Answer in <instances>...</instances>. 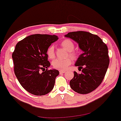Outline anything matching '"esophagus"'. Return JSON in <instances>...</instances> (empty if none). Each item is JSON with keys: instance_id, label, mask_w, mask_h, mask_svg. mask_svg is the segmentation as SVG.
Listing matches in <instances>:
<instances>
[{"instance_id": "esophagus-1", "label": "esophagus", "mask_w": 121, "mask_h": 121, "mask_svg": "<svg viewBox=\"0 0 121 121\" xmlns=\"http://www.w3.org/2000/svg\"><path fill=\"white\" fill-rule=\"evenodd\" d=\"M60 73H64L65 72V70H60L59 71Z\"/></svg>"}]
</instances>
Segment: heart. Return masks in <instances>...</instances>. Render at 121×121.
Wrapping results in <instances>:
<instances>
[{
    "label": "heart",
    "instance_id": "obj_1",
    "mask_svg": "<svg viewBox=\"0 0 121 121\" xmlns=\"http://www.w3.org/2000/svg\"><path fill=\"white\" fill-rule=\"evenodd\" d=\"M60 46L68 51V55L73 59H78L80 56V51L74 49L75 44L72 40L69 39H65L60 43ZM46 54L48 58L50 60H53L55 58L56 54L53 46H49L46 51ZM71 57H68L65 59H56L52 62V64L55 69L64 70H66L70 65L72 64L73 59Z\"/></svg>",
    "mask_w": 121,
    "mask_h": 121
}]
</instances>
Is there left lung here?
I'll return each instance as SVG.
<instances>
[{
  "mask_svg": "<svg viewBox=\"0 0 121 121\" xmlns=\"http://www.w3.org/2000/svg\"><path fill=\"white\" fill-rule=\"evenodd\" d=\"M65 36L77 42L84 52L75 65L82 72H74L70 86L78 94H89L99 86L105 75L109 64L108 47L97 35L89 32H70Z\"/></svg>",
  "mask_w": 121,
  "mask_h": 121,
  "instance_id": "8db88e82",
  "label": "left lung"
}]
</instances>
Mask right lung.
Returning a JSON list of instances; mask_svg holds the SVG:
<instances>
[{
    "instance_id": "obj_1",
    "label": "right lung",
    "mask_w": 121,
    "mask_h": 121,
    "mask_svg": "<svg viewBox=\"0 0 121 121\" xmlns=\"http://www.w3.org/2000/svg\"><path fill=\"white\" fill-rule=\"evenodd\" d=\"M58 39L55 35L34 34L17 43L12 53L14 72L22 87L30 94L44 95L53 88L59 72L48 69L51 64L46 51Z\"/></svg>"
}]
</instances>
